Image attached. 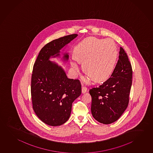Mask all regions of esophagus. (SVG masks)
Masks as SVG:
<instances>
[{"mask_svg": "<svg viewBox=\"0 0 153 153\" xmlns=\"http://www.w3.org/2000/svg\"><path fill=\"white\" fill-rule=\"evenodd\" d=\"M86 91H87V88H85V87H82V94L85 93Z\"/></svg>", "mask_w": 153, "mask_h": 153, "instance_id": "obj_1", "label": "esophagus"}]
</instances>
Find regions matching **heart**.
I'll return each instance as SVG.
<instances>
[{
  "instance_id": "heart-1",
  "label": "heart",
  "mask_w": 153,
  "mask_h": 153,
  "mask_svg": "<svg viewBox=\"0 0 153 153\" xmlns=\"http://www.w3.org/2000/svg\"><path fill=\"white\" fill-rule=\"evenodd\" d=\"M118 57V49L111 39L88 38L76 47L75 57L70 59L74 72L79 70L77 61L83 63L86 74L96 82H101L113 73Z\"/></svg>"
}]
</instances>
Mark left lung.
I'll use <instances>...</instances> for the list:
<instances>
[{
  "mask_svg": "<svg viewBox=\"0 0 153 153\" xmlns=\"http://www.w3.org/2000/svg\"><path fill=\"white\" fill-rule=\"evenodd\" d=\"M132 68L122 47L112 75L102 85L90 90L91 113L100 123L110 124L120 118L126 110L132 83Z\"/></svg>",
  "mask_w": 153,
  "mask_h": 153,
  "instance_id": "obj_1",
  "label": "left lung"
}]
</instances>
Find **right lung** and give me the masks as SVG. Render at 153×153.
<instances>
[{
    "mask_svg": "<svg viewBox=\"0 0 153 153\" xmlns=\"http://www.w3.org/2000/svg\"><path fill=\"white\" fill-rule=\"evenodd\" d=\"M67 35L49 42L41 49L33 66L31 79L33 108L48 125L60 126L69 119L74 101L82 92L79 80L69 79L65 70L51 57L60 56V50L77 36ZM63 59H69L68 53Z\"/></svg>",
    "mask_w": 153,
    "mask_h": 153,
    "instance_id": "add662e5",
    "label": "right lung"
}]
</instances>
